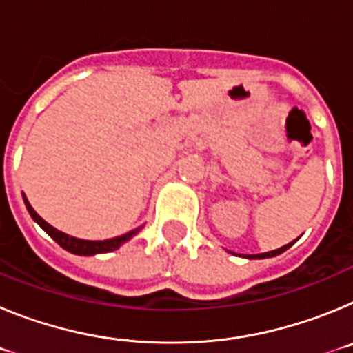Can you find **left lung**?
Returning a JSON list of instances; mask_svg holds the SVG:
<instances>
[{
    "label": "left lung",
    "mask_w": 353,
    "mask_h": 353,
    "mask_svg": "<svg viewBox=\"0 0 353 353\" xmlns=\"http://www.w3.org/2000/svg\"><path fill=\"white\" fill-rule=\"evenodd\" d=\"M292 245H293V242H290V244L283 245V248H279V249H274V251H269V252H261V254H239V256L249 258V260H263V258H272V256H277V254H281V252H285L286 249H290ZM228 252L235 254L233 251H228Z\"/></svg>",
    "instance_id": "left-lung-1"
}]
</instances>
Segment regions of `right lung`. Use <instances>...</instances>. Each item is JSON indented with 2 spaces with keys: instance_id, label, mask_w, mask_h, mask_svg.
Here are the masks:
<instances>
[{
  "instance_id": "1",
  "label": "right lung",
  "mask_w": 353,
  "mask_h": 353,
  "mask_svg": "<svg viewBox=\"0 0 353 353\" xmlns=\"http://www.w3.org/2000/svg\"><path fill=\"white\" fill-rule=\"evenodd\" d=\"M23 199H24V205H26L28 212H30L31 219L35 221V223L42 228L43 232L48 233V235L54 240L56 244H60L65 251L72 252V254H77V256H93V254H102V252L114 251V249H118L120 245L125 244V242H129L134 235H138L139 230L143 228V226H139V228H136V230H132V232L125 233V235L114 236V239H108V240L77 239V236L67 235V233L60 232V230H56V228L51 226L49 223H46V221H43L42 217H40V215L33 210V207H31L30 201H28V198L24 194H23Z\"/></svg>"
}]
</instances>
